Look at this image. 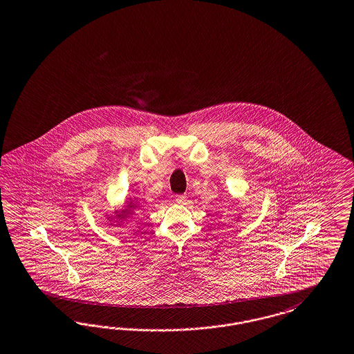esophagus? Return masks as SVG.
Masks as SVG:
<instances>
[{"label":"esophagus","instance_id":"34e87169","mask_svg":"<svg viewBox=\"0 0 354 354\" xmlns=\"http://www.w3.org/2000/svg\"><path fill=\"white\" fill-rule=\"evenodd\" d=\"M175 200H176V203H178V204H184V203L187 201V196H185V195H178Z\"/></svg>","mask_w":354,"mask_h":354}]
</instances>
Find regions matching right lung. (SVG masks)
I'll list each match as a JSON object with an SVG mask.
<instances>
[{
	"label": "right lung",
	"instance_id": "right-lung-1",
	"mask_svg": "<svg viewBox=\"0 0 354 354\" xmlns=\"http://www.w3.org/2000/svg\"><path fill=\"white\" fill-rule=\"evenodd\" d=\"M130 204H131V203H130ZM133 207H134V205H127V209H125V211H121V214H117V217H122V218L127 217V214H130V212H133V209H134Z\"/></svg>",
	"mask_w": 354,
	"mask_h": 354
}]
</instances>
